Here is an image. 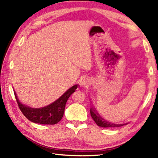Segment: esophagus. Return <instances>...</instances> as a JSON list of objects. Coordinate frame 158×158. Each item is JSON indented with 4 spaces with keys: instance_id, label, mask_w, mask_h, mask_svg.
I'll use <instances>...</instances> for the list:
<instances>
[{
    "instance_id": "obj_1",
    "label": "esophagus",
    "mask_w": 158,
    "mask_h": 158,
    "mask_svg": "<svg viewBox=\"0 0 158 158\" xmlns=\"http://www.w3.org/2000/svg\"><path fill=\"white\" fill-rule=\"evenodd\" d=\"M80 84H81V85L84 86V85H85V81H81V83H80Z\"/></svg>"
}]
</instances>
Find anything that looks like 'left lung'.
Returning a JSON list of instances; mask_svg holds the SVG:
<instances>
[{
    "label": "left lung",
    "instance_id": "1",
    "mask_svg": "<svg viewBox=\"0 0 158 158\" xmlns=\"http://www.w3.org/2000/svg\"><path fill=\"white\" fill-rule=\"evenodd\" d=\"M90 114H91V116L92 119L94 121L95 123L100 127H119L122 126L124 124H115L112 123L110 122H108L102 118L99 114L96 112V110L94 108H91L89 110Z\"/></svg>",
    "mask_w": 158,
    "mask_h": 158
}]
</instances>
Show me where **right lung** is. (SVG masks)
I'll return each instance as SVG.
<instances>
[{
    "label": "right lung",
    "mask_w": 158,
    "mask_h": 158,
    "mask_svg": "<svg viewBox=\"0 0 158 158\" xmlns=\"http://www.w3.org/2000/svg\"><path fill=\"white\" fill-rule=\"evenodd\" d=\"M78 86V85H75L71 87L55 102L40 109H33L22 105L19 101L15 92L14 94L20 110L28 120L36 123L54 125L62 119L67 100L75 92Z\"/></svg>",
    "instance_id": "right-lung-1"
}]
</instances>
